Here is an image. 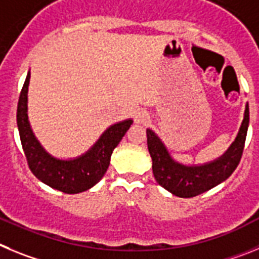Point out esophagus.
Here are the masks:
<instances>
[{"mask_svg": "<svg viewBox=\"0 0 259 259\" xmlns=\"http://www.w3.org/2000/svg\"><path fill=\"white\" fill-rule=\"evenodd\" d=\"M148 118H150V116H148V113H147L146 111H143V109H138V111L135 112V121H137V122H147Z\"/></svg>", "mask_w": 259, "mask_h": 259, "instance_id": "esophagus-1", "label": "esophagus"}]
</instances>
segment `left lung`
I'll return each mask as SVG.
<instances>
[{"mask_svg": "<svg viewBox=\"0 0 259 259\" xmlns=\"http://www.w3.org/2000/svg\"><path fill=\"white\" fill-rule=\"evenodd\" d=\"M249 125V106L245 104L243 122L235 141L220 157L204 164L187 165L171 156L161 138L152 129L147 132V146L152 158V171L158 185L178 197H193L221 185L234 173L243 155Z\"/></svg>", "mask_w": 259, "mask_h": 259, "instance_id": "1", "label": "left lung"}]
</instances>
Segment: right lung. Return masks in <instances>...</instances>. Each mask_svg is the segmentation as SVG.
Instances as JSON below:
<instances>
[{
	"mask_svg": "<svg viewBox=\"0 0 259 259\" xmlns=\"http://www.w3.org/2000/svg\"><path fill=\"white\" fill-rule=\"evenodd\" d=\"M29 80L31 71L28 72L23 85L16 113L20 141L29 169L42 183L64 193H80L89 190L106 174L111 161V155L132 126L133 120L126 118L107 127L89 150L77 157H57L46 151L45 147L37 139L28 118Z\"/></svg>",
	"mask_w": 259,
	"mask_h": 259,
	"instance_id": "1",
	"label": "right lung"
}]
</instances>
